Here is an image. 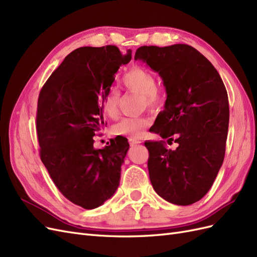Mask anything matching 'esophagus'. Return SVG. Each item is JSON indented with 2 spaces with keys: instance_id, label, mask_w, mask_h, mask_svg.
I'll list each match as a JSON object with an SVG mask.
<instances>
[{
  "instance_id": "34e87169",
  "label": "esophagus",
  "mask_w": 257,
  "mask_h": 257,
  "mask_svg": "<svg viewBox=\"0 0 257 257\" xmlns=\"http://www.w3.org/2000/svg\"><path fill=\"white\" fill-rule=\"evenodd\" d=\"M128 143H130V145H131L132 147L136 146V145H138V144H141V142L137 141V139H135V138H128Z\"/></svg>"
}]
</instances>
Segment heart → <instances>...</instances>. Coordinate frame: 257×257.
I'll return each mask as SVG.
<instances>
[{"label":"heart","mask_w":257,"mask_h":257,"mask_svg":"<svg viewBox=\"0 0 257 257\" xmlns=\"http://www.w3.org/2000/svg\"><path fill=\"white\" fill-rule=\"evenodd\" d=\"M122 83L126 90L144 97L146 105L154 109L162 104V94L157 88L154 75L142 66H134L123 76ZM104 113L109 118H116L119 114V93L110 90L107 93L103 105ZM151 125L149 118H124L114 126L116 134L133 138L141 137L144 131Z\"/></svg>","instance_id":"b5f03b06"}]
</instances>
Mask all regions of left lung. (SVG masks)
<instances>
[{
  "label": "left lung",
  "mask_w": 257,
  "mask_h": 257,
  "mask_svg": "<svg viewBox=\"0 0 257 257\" xmlns=\"http://www.w3.org/2000/svg\"><path fill=\"white\" fill-rule=\"evenodd\" d=\"M141 60L157 72L166 90L164 110L153 133L179 146L166 149L161 142H146L148 169L154 191L169 203L188 206L203 198L223 164L226 146L228 96L210 61L189 45L143 46Z\"/></svg>",
  "instance_id": "left-lung-1"
}]
</instances>
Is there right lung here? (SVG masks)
Returning <instances> with one entry per match:
<instances>
[{"instance_id":"obj_1","label":"right lung","mask_w":257,"mask_h":257,"mask_svg":"<svg viewBox=\"0 0 257 257\" xmlns=\"http://www.w3.org/2000/svg\"><path fill=\"white\" fill-rule=\"evenodd\" d=\"M131 59V50L123 54L115 46L76 49L38 96L41 160L59 191L84 209L102 206L120 184L127 139L116 136L109 146L95 149L93 137L104 125L103 105L115 73Z\"/></svg>"}]
</instances>
